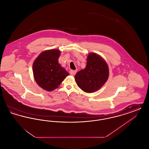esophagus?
<instances>
[{"mask_svg": "<svg viewBox=\"0 0 149 149\" xmlns=\"http://www.w3.org/2000/svg\"><path fill=\"white\" fill-rule=\"evenodd\" d=\"M70 74L72 75V76H74L75 75V74L77 73V71L76 70H71L70 71Z\"/></svg>", "mask_w": 149, "mask_h": 149, "instance_id": "34e87169", "label": "esophagus"}]
</instances>
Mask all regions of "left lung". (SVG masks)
Here are the masks:
<instances>
[{
    "mask_svg": "<svg viewBox=\"0 0 149 149\" xmlns=\"http://www.w3.org/2000/svg\"><path fill=\"white\" fill-rule=\"evenodd\" d=\"M86 60L85 69L78 71L74 78L82 91L91 93L98 91L106 83L109 68L104 58L95 53H89Z\"/></svg>",
    "mask_w": 149,
    "mask_h": 149,
    "instance_id": "obj_1",
    "label": "left lung"
}]
</instances>
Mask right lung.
<instances>
[{
    "instance_id": "1",
    "label": "right lung",
    "mask_w": 149,
    "mask_h": 149,
    "mask_svg": "<svg viewBox=\"0 0 149 149\" xmlns=\"http://www.w3.org/2000/svg\"><path fill=\"white\" fill-rule=\"evenodd\" d=\"M58 49L45 50L33 63V77L37 84L48 92L57 88L69 74L58 63Z\"/></svg>"
}]
</instances>
